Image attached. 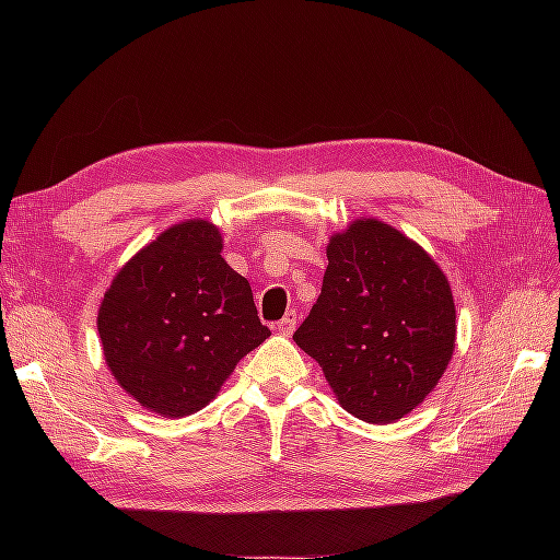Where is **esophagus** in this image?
Here are the masks:
<instances>
[{
  "mask_svg": "<svg viewBox=\"0 0 560 560\" xmlns=\"http://www.w3.org/2000/svg\"><path fill=\"white\" fill-rule=\"evenodd\" d=\"M294 329H296V311H287L284 317L278 322V331L290 336Z\"/></svg>",
  "mask_w": 560,
  "mask_h": 560,
  "instance_id": "esophagus-1",
  "label": "esophagus"
}]
</instances>
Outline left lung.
<instances>
[{"instance_id":"1","label":"left lung","mask_w":560,"mask_h":560,"mask_svg":"<svg viewBox=\"0 0 560 560\" xmlns=\"http://www.w3.org/2000/svg\"><path fill=\"white\" fill-rule=\"evenodd\" d=\"M322 292L294 331L354 418L395 422L425 399L455 348V306L425 249L376 219L334 235Z\"/></svg>"}]
</instances>
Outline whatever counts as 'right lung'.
Returning <instances> with one entry per match:
<instances>
[{"instance_id": "1", "label": "right lung", "mask_w": 560, "mask_h": 560, "mask_svg": "<svg viewBox=\"0 0 560 560\" xmlns=\"http://www.w3.org/2000/svg\"><path fill=\"white\" fill-rule=\"evenodd\" d=\"M219 252L222 235L210 222L175 224L118 270L97 313L114 378L167 418L208 406L270 336L249 282Z\"/></svg>"}]
</instances>
